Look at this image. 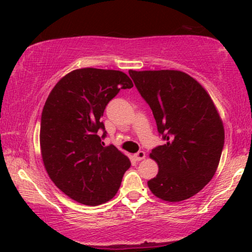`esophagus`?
Wrapping results in <instances>:
<instances>
[{"instance_id": "obj_1", "label": "esophagus", "mask_w": 252, "mask_h": 252, "mask_svg": "<svg viewBox=\"0 0 252 252\" xmlns=\"http://www.w3.org/2000/svg\"><path fill=\"white\" fill-rule=\"evenodd\" d=\"M134 158H135L136 160H142L146 158V153H144V151H139V153L134 155Z\"/></svg>"}]
</instances>
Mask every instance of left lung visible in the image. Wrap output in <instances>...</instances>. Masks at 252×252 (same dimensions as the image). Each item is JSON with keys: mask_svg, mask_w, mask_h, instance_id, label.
<instances>
[{"mask_svg": "<svg viewBox=\"0 0 252 252\" xmlns=\"http://www.w3.org/2000/svg\"><path fill=\"white\" fill-rule=\"evenodd\" d=\"M149 104L165 143L151 150L158 174L148 181L151 192L167 202L197 194L215 175L225 130L215 103L204 88L181 71L129 72Z\"/></svg>", "mask_w": 252, "mask_h": 252, "instance_id": "left-lung-1", "label": "left lung"}]
</instances>
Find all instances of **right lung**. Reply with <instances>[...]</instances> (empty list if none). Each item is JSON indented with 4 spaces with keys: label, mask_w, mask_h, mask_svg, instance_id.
Returning <instances> with one entry per match:
<instances>
[{
    "label": "right lung",
    "mask_w": 252,
    "mask_h": 252,
    "mask_svg": "<svg viewBox=\"0 0 252 252\" xmlns=\"http://www.w3.org/2000/svg\"><path fill=\"white\" fill-rule=\"evenodd\" d=\"M132 87L124 72L86 67L62 78L48 96L40 127L42 160L54 184L75 202L99 205L118 191L130 161L112 144L104 147L101 117L120 89Z\"/></svg>",
    "instance_id": "add662e5"
}]
</instances>
